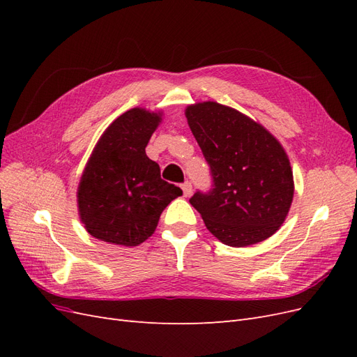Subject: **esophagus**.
Instances as JSON below:
<instances>
[{"label":"esophagus","instance_id":"34e87169","mask_svg":"<svg viewBox=\"0 0 357 357\" xmlns=\"http://www.w3.org/2000/svg\"><path fill=\"white\" fill-rule=\"evenodd\" d=\"M181 189H183V195H185V197H190V195H192V185H190L189 181L183 183Z\"/></svg>","mask_w":357,"mask_h":357}]
</instances>
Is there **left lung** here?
Listing matches in <instances>:
<instances>
[{"instance_id": "left-lung-1", "label": "left lung", "mask_w": 357, "mask_h": 357, "mask_svg": "<svg viewBox=\"0 0 357 357\" xmlns=\"http://www.w3.org/2000/svg\"><path fill=\"white\" fill-rule=\"evenodd\" d=\"M185 114L213 176V189L197 192L192 207L226 245L269 238L284 223L295 192L283 146L252 117L215 101L190 104Z\"/></svg>"}]
</instances>
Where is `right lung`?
I'll return each instance as SVG.
<instances>
[{"label": "right lung", "mask_w": 357, "mask_h": 357, "mask_svg": "<svg viewBox=\"0 0 357 357\" xmlns=\"http://www.w3.org/2000/svg\"><path fill=\"white\" fill-rule=\"evenodd\" d=\"M162 112L135 107L119 116L100 137L77 188L79 218L96 240L134 247L155 232L167 205L183 195L160 178L146 147Z\"/></svg>", "instance_id": "right-lung-1"}]
</instances>
